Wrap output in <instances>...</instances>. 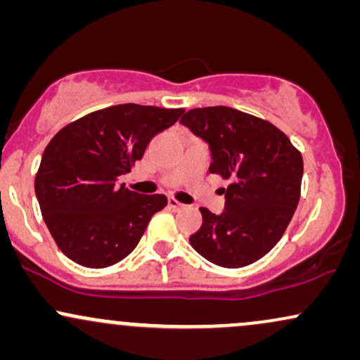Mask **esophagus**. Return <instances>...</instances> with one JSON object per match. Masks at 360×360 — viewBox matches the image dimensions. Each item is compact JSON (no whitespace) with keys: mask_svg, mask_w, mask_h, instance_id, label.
<instances>
[{"mask_svg":"<svg viewBox=\"0 0 360 360\" xmlns=\"http://www.w3.org/2000/svg\"><path fill=\"white\" fill-rule=\"evenodd\" d=\"M167 203H169V208H172V210H174V212H181V210L186 208V205L181 203V201L174 200V198H169Z\"/></svg>","mask_w":360,"mask_h":360,"instance_id":"34e87169","label":"esophagus"}]
</instances>
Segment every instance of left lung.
<instances>
[{"label":"left lung","instance_id":"1","mask_svg":"<svg viewBox=\"0 0 360 360\" xmlns=\"http://www.w3.org/2000/svg\"><path fill=\"white\" fill-rule=\"evenodd\" d=\"M181 123L208 142L212 174L230 179L225 212L200 208L203 223L189 243L220 267L249 266L269 252L286 232L301 194L303 157L267 120L208 106L186 111Z\"/></svg>","mask_w":360,"mask_h":360}]
</instances>
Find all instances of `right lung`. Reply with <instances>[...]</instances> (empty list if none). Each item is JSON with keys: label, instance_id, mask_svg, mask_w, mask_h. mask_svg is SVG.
<instances>
[{"label": "right lung", "instance_id": "add662e5", "mask_svg": "<svg viewBox=\"0 0 360 360\" xmlns=\"http://www.w3.org/2000/svg\"><path fill=\"white\" fill-rule=\"evenodd\" d=\"M183 111L127 103L88 113L53 135L37 171L35 194L65 257L103 269L137 247L167 198L130 191L117 184L118 177L130 172L148 142Z\"/></svg>", "mask_w": 360, "mask_h": 360}]
</instances>
